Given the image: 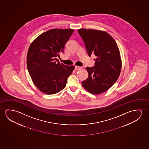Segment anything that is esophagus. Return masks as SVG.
Segmentation results:
<instances>
[{"label": "esophagus", "instance_id": "obj_1", "mask_svg": "<svg viewBox=\"0 0 149 149\" xmlns=\"http://www.w3.org/2000/svg\"><path fill=\"white\" fill-rule=\"evenodd\" d=\"M82 69V67H81V66H75V69L76 70H80V69Z\"/></svg>", "mask_w": 149, "mask_h": 149}]
</instances>
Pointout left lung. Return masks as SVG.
<instances>
[{
    "label": "left lung",
    "mask_w": 149,
    "mask_h": 149,
    "mask_svg": "<svg viewBox=\"0 0 149 149\" xmlns=\"http://www.w3.org/2000/svg\"><path fill=\"white\" fill-rule=\"evenodd\" d=\"M78 33L85 43L87 53L96 56L93 67H87L88 77L83 81L85 89L92 94H101L112 86L119 77L121 59L117 43L107 32L80 29Z\"/></svg>",
    "instance_id": "1"
}]
</instances>
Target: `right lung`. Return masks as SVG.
I'll list each match as a JSON object with an SVG mask.
<instances>
[{"label": "right lung", "mask_w": 149, "mask_h": 149, "mask_svg": "<svg viewBox=\"0 0 149 149\" xmlns=\"http://www.w3.org/2000/svg\"><path fill=\"white\" fill-rule=\"evenodd\" d=\"M73 31L53 29L40 35L31 44L27 55L28 71L33 83L42 92L55 94L66 86L75 67L61 64L57 57L63 53Z\"/></svg>", "instance_id": "1"}]
</instances>
